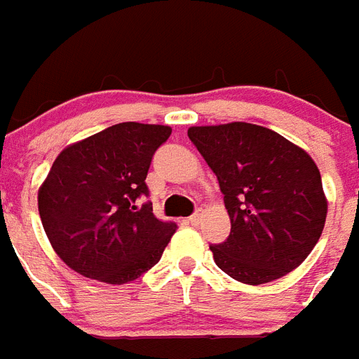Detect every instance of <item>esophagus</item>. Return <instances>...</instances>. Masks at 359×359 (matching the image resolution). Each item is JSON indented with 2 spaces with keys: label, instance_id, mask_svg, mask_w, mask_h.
Here are the masks:
<instances>
[{
  "label": "esophagus",
  "instance_id": "obj_1",
  "mask_svg": "<svg viewBox=\"0 0 359 359\" xmlns=\"http://www.w3.org/2000/svg\"><path fill=\"white\" fill-rule=\"evenodd\" d=\"M188 222H190L191 225H197V224H199V222H201V212L191 214L190 218H188Z\"/></svg>",
  "mask_w": 359,
  "mask_h": 359
}]
</instances>
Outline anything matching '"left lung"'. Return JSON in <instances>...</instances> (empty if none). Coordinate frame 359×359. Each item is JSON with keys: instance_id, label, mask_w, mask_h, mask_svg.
I'll list each match as a JSON object with an SVG mask.
<instances>
[{"instance_id": "1", "label": "left lung", "mask_w": 359, "mask_h": 359, "mask_svg": "<svg viewBox=\"0 0 359 359\" xmlns=\"http://www.w3.org/2000/svg\"><path fill=\"white\" fill-rule=\"evenodd\" d=\"M188 137L218 177L231 235L210 245L227 276L270 283L298 268L323 235L328 199L302 147L251 123L190 126Z\"/></svg>"}]
</instances>
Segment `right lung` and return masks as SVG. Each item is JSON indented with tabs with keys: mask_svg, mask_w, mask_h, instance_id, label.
I'll return each instance as SVG.
<instances>
[{
	"mask_svg": "<svg viewBox=\"0 0 359 359\" xmlns=\"http://www.w3.org/2000/svg\"><path fill=\"white\" fill-rule=\"evenodd\" d=\"M169 135L163 124L119 123L59 152L39 188V214L67 266L123 285L160 261L177 225L137 199L149 194L152 154Z\"/></svg>",
	"mask_w": 359,
	"mask_h": 359,
	"instance_id": "add662e5",
	"label": "right lung"
}]
</instances>
